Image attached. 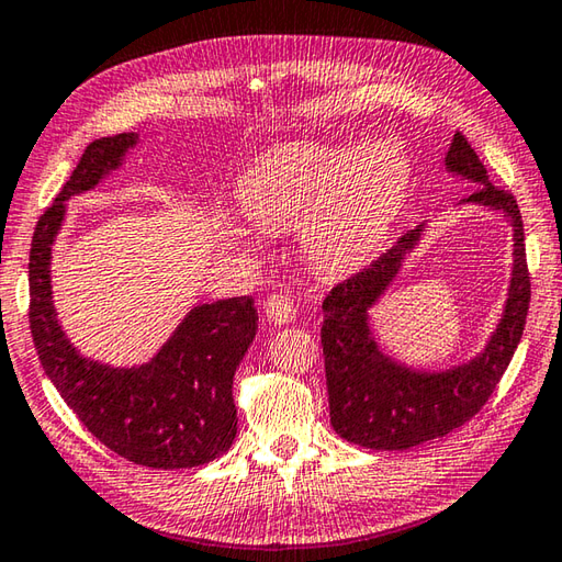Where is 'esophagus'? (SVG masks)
<instances>
[{
	"label": "esophagus",
	"mask_w": 562,
	"mask_h": 562,
	"mask_svg": "<svg viewBox=\"0 0 562 562\" xmlns=\"http://www.w3.org/2000/svg\"><path fill=\"white\" fill-rule=\"evenodd\" d=\"M262 310L274 324H290L297 319V307H294V302L284 297V294H270L268 302L262 304Z\"/></svg>",
	"instance_id": "34e87169"
}]
</instances>
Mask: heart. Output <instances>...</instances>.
I'll return each mask as SVG.
<instances>
[{"label": "heart", "instance_id": "heart-1", "mask_svg": "<svg viewBox=\"0 0 562 562\" xmlns=\"http://www.w3.org/2000/svg\"><path fill=\"white\" fill-rule=\"evenodd\" d=\"M411 159L391 139L359 147L294 142L243 175L238 199L262 228L300 223V248L322 270H349L381 246L411 191ZM238 236H250L246 228Z\"/></svg>", "mask_w": 562, "mask_h": 562}]
</instances>
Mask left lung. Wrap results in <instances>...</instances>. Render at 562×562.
I'll use <instances>...</instances> for the list:
<instances>
[{"label": "left lung", "mask_w": 562, "mask_h": 562, "mask_svg": "<svg viewBox=\"0 0 562 562\" xmlns=\"http://www.w3.org/2000/svg\"><path fill=\"white\" fill-rule=\"evenodd\" d=\"M445 169L447 175L479 183L462 203L502 213L512 223L514 265L502 316L482 351L440 371L397 361L375 341L371 310L401 274L407 255L423 240L427 223L405 233L369 268L336 284L322 304V346L331 427L346 442L371 450H411L452 432L482 411L524 336L530 278L518 203L512 193L488 181L484 165L462 132L452 137Z\"/></svg>", "instance_id": "obj_1"}]
</instances>
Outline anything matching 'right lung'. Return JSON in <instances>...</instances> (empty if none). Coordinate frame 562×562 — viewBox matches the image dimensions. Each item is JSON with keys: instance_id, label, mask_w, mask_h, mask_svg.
I'll use <instances>...</instances> for the list:
<instances>
[{"instance_id": "1", "label": "right lung", "mask_w": 562, "mask_h": 562, "mask_svg": "<svg viewBox=\"0 0 562 562\" xmlns=\"http://www.w3.org/2000/svg\"><path fill=\"white\" fill-rule=\"evenodd\" d=\"M139 145L137 132L95 139L38 218L29 255V322L50 383L108 450L151 469L201 467L238 432L233 375L258 331L252 297L196 304L149 361L110 366L80 353L58 322L50 288L66 201L93 191Z\"/></svg>"}]
</instances>
